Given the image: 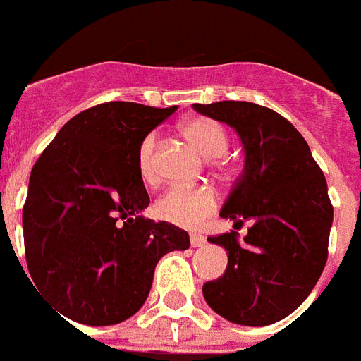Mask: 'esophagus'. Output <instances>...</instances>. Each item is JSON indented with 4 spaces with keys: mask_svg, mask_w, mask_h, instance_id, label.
<instances>
[{
    "mask_svg": "<svg viewBox=\"0 0 361 361\" xmlns=\"http://www.w3.org/2000/svg\"><path fill=\"white\" fill-rule=\"evenodd\" d=\"M190 244H192V247H201L207 244V238L203 235H192L190 236Z\"/></svg>",
    "mask_w": 361,
    "mask_h": 361,
    "instance_id": "34e87169",
    "label": "esophagus"
}]
</instances>
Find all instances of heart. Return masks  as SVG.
<instances>
[{"label":"heart","instance_id":"b5f03b06","mask_svg":"<svg viewBox=\"0 0 361 361\" xmlns=\"http://www.w3.org/2000/svg\"><path fill=\"white\" fill-rule=\"evenodd\" d=\"M180 132L190 145L204 158H216L224 154L229 145L227 132L221 128L220 123L209 117H192L180 125ZM137 171L145 184H154L158 180L157 169V135L149 134L141 141L137 151ZM218 207L216 194L207 186L184 188L175 186L167 190L154 204V212L158 218L169 221L173 226L195 229L201 227L210 216L214 214Z\"/></svg>","mask_w":361,"mask_h":361}]
</instances>
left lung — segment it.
<instances>
[{
	"label": "left lung",
	"mask_w": 361,
	"mask_h": 361,
	"mask_svg": "<svg viewBox=\"0 0 361 361\" xmlns=\"http://www.w3.org/2000/svg\"><path fill=\"white\" fill-rule=\"evenodd\" d=\"M195 111L233 126L246 162L221 218L236 231L209 236L224 246L227 270L203 285L207 304L227 321L267 326L290 315L313 290L328 259L334 207L324 173L295 126L270 108L240 100L194 104Z\"/></svg>",
	"instance_id": "obj_1"
}]
</instances>
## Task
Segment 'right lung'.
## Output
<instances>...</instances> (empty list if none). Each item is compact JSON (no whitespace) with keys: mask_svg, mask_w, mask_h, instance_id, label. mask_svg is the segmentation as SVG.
Here are the masks:
<instances>
[{"mask_svg":"<svg viewBox=\"0 0 361 361\" xmlns=\"http://www.w3.org/2000/svg\"><path fill=\"white\" fill-rule=\"evenodd\" d=\"M175 109L93 106L57 132L31 169L25 261L37 289L72 321H126L145 304L158 261L190 247L184 229L140 216L151 199L137 151Z\"/></svg>","mask_w":361,"mask_h":361,"instance_id":"add662e5","label":"right lung"}]
</instances>
